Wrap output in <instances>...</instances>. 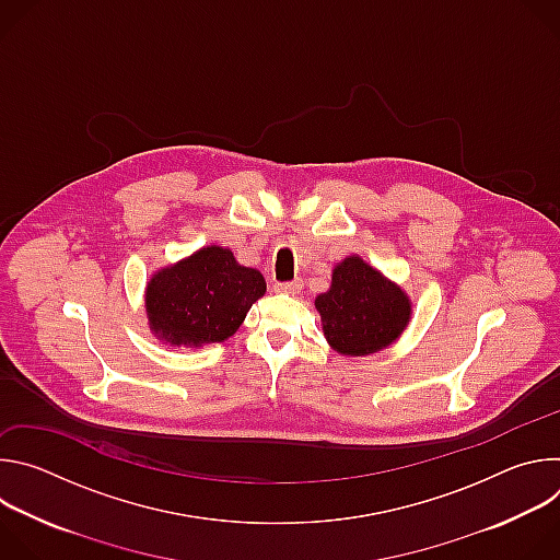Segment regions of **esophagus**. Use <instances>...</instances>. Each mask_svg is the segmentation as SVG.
Segmentation results:
<instances>
[{
    "label": "esophagus",
    "mask_w": 560,
    "mask_h": 560,
    "mask_svg": "<svg viewBox=\"0 0 560 560\" xmlns=\"http://www.w3.org/2000/svg\"><path fill=\"white\" fill-rule=\"evenodd\" d=\"M272 288H275V292H279V294H299L301 288H303V281H301V279H294V281H277Z\"/></svg>",
    "instance_id": "esophagus-1"
}]
</instances>
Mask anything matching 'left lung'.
<instances>
[{
    "instance_id": "8db88e82",
    "label": "left lung",
    "mask_w": 560,
    "mask_h": 560,
    "mask_svg": "<svg viewBox=\"0 0 560 560\" xmlns=\"http://www.w3.org/2000/svg\"><path fill=\"white\" fill-rule=\"evenodd\" d=\"M314 305L328 343L346 357H368L392 346L412 316L410 296L354 255L335 266L330 290Z\"/></svg>"
}]
</instances>
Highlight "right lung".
Wrapping results in <instances>:
<instances>
[{
	"label": "right lung",
	"instance_id": "obj_1",
	"mask_svg": "<svg viewBox=\"0 0 560 560\" xmlns=\"http://www.w3.org/2000/svg\"><path fill=\"white\" fill-rule=\"evenodd\" d=\"M264 294L259 270L236 264L228 248L206 246L152 275L145 288L148 326L168 346L221 343Z\"/></svg>",
	"mask_w": 560,
	"mask_h": 560
}]
</instances>
